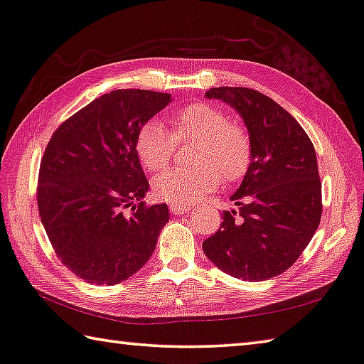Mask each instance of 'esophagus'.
<instances>
[{"mask_svg": "<svg viewBox=\"0 0 364 364\" xmlns=\"http://www.w3.org/2000/svg\"><path fill=\"white\" fill-rule=\"evenodd\" d=\"M191 210V207L188 205H176V204H170V212L173 215H184Z\"/></svg>", "mask_w": 364, "mask_h": 364, "instance_id": "esophagus-1", "label": "esophagus"}]
</instances>
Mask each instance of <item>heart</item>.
<instances>
[{
	"mask_svg": "<svg viewBox=\"0 0 364 364\" xmlns=\"http://www.w3.org/2000/svg\"><path fill=\"white\" fill-rule=\"evenodd\" d=\"M170 133L151 120L136 136V154L143 167L160 171L167 167L176 143L196 139L189 168H171L152 183L154 194L168 204H191L218 186L247 173L252 143L247 130L228 120L223 109L208 102H191L167 114Z\"/></svg>",
	"mask_w": 364,
	"mask_h": 364,
	"instance_id": "heart-1",
	"label": "heart"
}]
</instances>
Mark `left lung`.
Segmentation results:
<instances>
[{"label":"left lung","instance_id":"8db88e82","mask_svg":"<svg viewBox=\"0 0 364 364\" xmlns=\"http://www.w3.org/2000/svg\"><path fill=\"white\" fill-rule=\"evenodd\" d=\"M205 96L230 104L242 117L252 160L231 196L239 212H225L220 230L202 249L215 267L234 278H274L292 267L321 221L315 147L286 109L255 90L220 86Z\"/></svg>","mask_w":364,"mask_h":364}]
</instances>
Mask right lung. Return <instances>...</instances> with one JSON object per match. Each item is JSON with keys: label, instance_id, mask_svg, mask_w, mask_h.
Masks as SVG:
<instances>
[{"label": "right lung", "instance_id": "obj_1", "mask_svg": "<svg viewBox=\"0 0 364 364\" xmlns=\"http://www.w3.org/2000/svg\"><path fill=\"white\" fill-rule=\"evenodd\" d=\"M170 102L157 91H110L67 119L43 154L41 223L60 262L90 284L130 278L167 225V204H144L149 181L134 144L144 123Z\"/></svg>", "mask_w": 364, "mask_h": 364}]
</instances>
